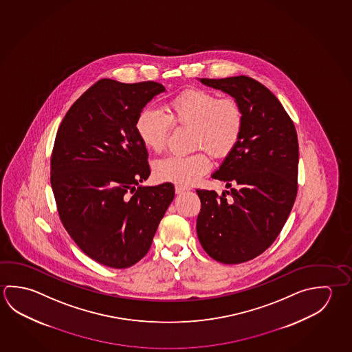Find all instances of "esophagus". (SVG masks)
<instances>
[{
	"mask_svg": "<svg viewBox=\"0 0 352 352\" xmlns=\"http://www.w3.org/2000/svg\"><path fill=\"white\" fill-rule=\"evenodd\" d=\"M188 190L185 186H183V185H175V192L177 194H183V192H185V191Z\"/></svg>",
	"mask_w": 352,
	"mask_h": 352,
	"instance_id": "1",
	"label": "esophagus"
}]
</instances>
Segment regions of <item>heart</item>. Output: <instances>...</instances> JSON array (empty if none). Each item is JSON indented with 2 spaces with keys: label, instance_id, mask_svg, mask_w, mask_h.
<instances>
[{
  "label": "heart",
  "instance_id": "1",
  "mask_svg": "<svg viewBox=\"0 0 352 352\" xmlns=\"http://www.w3.org/2000/svg\"><path fill=\"white\" fill-rule=\"evenodd\" d=\"M169 113L144 107L136 120V132L146 148L161 153L167 146L173 124L191 129V149H203L221 160L232 153L240 142L245 113L239 100L205 89H188L168 105ZM203 151L194 155H173L155 166V178L161 182L189 185L208 172L209 160Z\"/></svg>",
  "mask_w": 352,
  "mask_h": 352
}]
</instances>
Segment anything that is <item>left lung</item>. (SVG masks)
Wrapping results in <instances>:
<instances>
[{"label":"left lung","instance_id":"left-lung-1","mask_svg":"<svg viewBox=\"0 0 352 352\" xmlns=\"http://www.w3.org/2000/svg\"><path fill=\"white\" fill-rule=\"evenodd\" d=\"M200 81L239 100L245 113L240 142L212 174L230 191L197 190L201 246L217 262L237 265L265 252L289 216L298 191V136L279 100L258 81L245 75Z\"/></svg>","mask_w":352,"mask_h":352}]
</instances>
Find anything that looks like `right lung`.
Returning a JSON list of instances; mask_svg holds the SVG:
<instances>
[{
  "label": "right lung",
  "instance_id": "obj_1",
  "mask_svg": "<svg viewBox=\"0 0 352 352\" xmlns=\"http://www.w3.org/2000/svg\"><path fill=\"white\" fill-rule=\"evenodd\" d=\"M164 87L101 79L69 109L56 132L50 184L63 226L100 265L127 268L147 254L173 201L174 185L141 186L151 174L138 113Z\"/></svg>",
  "mask_w": 352,
  "mask_h": 352
}]
</instances>
